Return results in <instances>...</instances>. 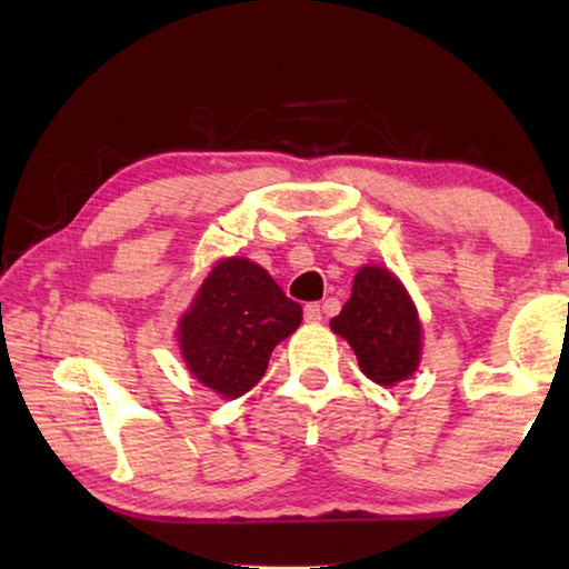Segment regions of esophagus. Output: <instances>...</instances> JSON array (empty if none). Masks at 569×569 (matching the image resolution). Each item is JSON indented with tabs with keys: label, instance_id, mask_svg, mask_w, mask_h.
<instances>
[{
	"label": "esophagus",
	"instance_id": "obj_1",
	"mask_svg": "<svg viewBox=\"0 0 569 569\" xmlns=\"http://www.w3.org/2000/svg\"><path fill=\"white\" fill-rule=\"evenodd\" d=\"M303 316H306V321H311V323L321 321V306L319 303H308L303 308Z\"/></svg>",
	"mask_w": 569,
	"mask_h": 569
}]
</instances>
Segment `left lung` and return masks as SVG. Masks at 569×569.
Segmentation results:
<instances>
[{
	"label": "left lung",
	"instance_id": "1",
	"mask_svg": "<svg viewBox=\"0 0 569 569\" xmlns=\"http://www.w3.org/2000/svg\"><path fill=\"white\" fill-rule=\"evenodd\" d=\"M331 331L351 346L366 379L397 387L421 363V319L407 286L387 266L366 263L353 276L351 298L331 319Z\"/></svg>",
	"mask_w": 569,
	"mask_h": 569
}]
</instances>
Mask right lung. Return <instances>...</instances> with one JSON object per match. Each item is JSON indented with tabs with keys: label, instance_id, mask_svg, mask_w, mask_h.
<instances>
[{
	"label": "right lung",
	"instance_id": "1",
	"mask_svg": "<svg viewBox=\"0 0 569 569\" xmlns=\"http://www.w3.org/2000/svg\"><path fill=\"white\" fill-rule=\"evenodd\" d=\"M301 319V306L263 266L218 258L178 319L180 359L220 399H238L263 379L273 349Z\"/></svg>",
	"mask_w": 569,
	"mask_h": 569
}]
</instances>
